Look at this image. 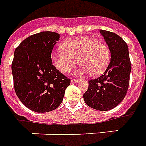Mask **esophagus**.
Wrapping results in <instances>:
<instances>
[{"label":"esophagus","instance_id":"1","mask_svg":"<svg viewBox=\"0 0 146 146\" xmlns=\"http://www.w3.org/2000/svg\"><path fill=\"white\" fill-rule=\"evenodd\" d=\"M71 81L72 83H76V82H78L79 80H78V79H76V78H71Z\"/></svg>","mask_w":146,"mask_h":146}]
</instances>
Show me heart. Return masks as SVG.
I'll use <instances>...</instances> for the list:
<instances>
[{
    "label": "heart",
    "instance_id": "obj_1",
    "mask_svg": "<svg viewBox=\"0 0 146 146\" xmlns=\"http://www.w3.org/2000/svg\"><path fill=\"white\" fill-rule=\"evenodd\" d=\"M61 50L52 53V64L62 73H68L78 63L81 71L98 75L102 74L110 61L108 46L100 40L87 36L68 38L62 42Z\"/></svg>",
    "mask_w": 146,
    "mask_h": 146
}]
</instances>
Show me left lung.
<instances>
[{
  "label": "left lung",
  "mask_w": 146,
  "mask_h": 146,
  "mask_svg": "<svg viewBox=\"0 0 146 146\" xmlns=\"http://www.w3.org/2000/svg\"><path fill=\"white\" fill-rule=\"evenodd\" d=\"M111 52V60L104 73L89 81L83 98L89 107L108 111L116 107L127 94L131 64L127 43L113 32L100 30Z\"/></svg>",
  "instance_id": "obj_1"
}]
</instances>
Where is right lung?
Masks as SVG:
<instances>
[{
  "mask_svg": "<svg viewBox=\"0 0 146 146\" xmlns=\"http://www.w3.org/2000/svg\"><path fill=\"white\" fill-rule=\"evenodd\" d=\"M59 38L55 32H40L24 39L15 50L12 71L15 94L36 112L58 108L71 83L52 64V51Z\"/></svg>",
  "mask_w": 146,
  "mask_h": 146,
  "instance_id": "1",
  "label": "right lung"
}]
</instances>
